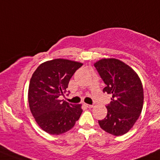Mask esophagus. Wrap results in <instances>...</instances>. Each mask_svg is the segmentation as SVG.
Instances as JSON below:
<instances>
[{
    "mask_svg": "<svg viewBox=\"0 0 160 160\" xmlns=\"http://www.w3.org/2000/svg\"><path fill=\"white\" fill-rule=\"evenodd\" d=\"M85 105L86 106L87 108H91L93 107V105H92V104H85Z\"/></svg>",
    "mask_w": 160,
    "mask_h": 160,
    "instance_id": "1",
    "label": "esophagus"
}]
</instances>
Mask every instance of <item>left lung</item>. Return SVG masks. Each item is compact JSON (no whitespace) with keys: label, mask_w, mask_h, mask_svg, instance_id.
Listing matches in <instances>:
<instances>
[{"label":"left lung","mask_w":160,"mask_h":160,"mask_svg":"<svg viewBox=\"0 0 160 160\" xmlns=\"http://www.w3.org/2000/svg\"><path fill=\"white\" fill-rule=\"evenodd\" d=\"M106 84L104 92L112 94L107 116L98 122L100 128L115 136L127 133L141 113L144 90L138 74L124 62L104 58L94 63Z\"/></svg>","instance_id":"8db88e82"}]
</instances>
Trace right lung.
<instances>
[{
  "label": "right lung",
  "instance_id": "add662e5",
  "mask_svg": "<svg viewBox=\"0 0 160 160\" xmlns=\"http://www.w3.org/2000/svg\"><path fill=\"white\" fill-rule=\"evenodd\" d=\"M83 63L65 59L44 62L32 74L28 89L30 110L46 133L60 135L72 129L82 112V104L60 100L70 79Z\"/></svg>",
  "mask_w": 160,
  "mask_h": 160
}]
</instances>
